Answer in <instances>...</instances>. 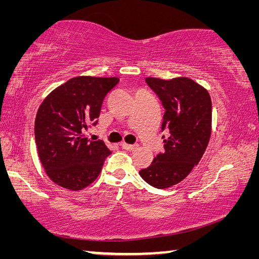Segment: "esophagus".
<instances>
[{"mask_svg":"<svg viewBox=\"0 0 259 259\" xmlns=\"http://www.w3.org/2000/svg\"><path fill=\"white\" fill-rule=\"evenodd\" d=\"M121 146H122V148H123V150H125V151H135L136 148L138 147L137 144H133V145H131V144H125V143L122 144Z\"/></svg>","mask_w":259,"mask_h":259,"instance_id":"esophagus-1","label":"esophagus"}]
</instances>
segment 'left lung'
I'll list each match as a JSON object with an SVG mask.
<instances>
[{
  "mask_svg": "<svg viewBox=\"0 0 259 259\" xmlns=\"http://www.w3.org/2000/svg\"><path fill=\"white\" fill-rule=\"evenodd\" d=\"M165 109L161 130L164 152L139 175L156 188H168L188 176L202 157L211 135V98L208 91L188 77L172 80L147 77Z\"/></svg>",
  "mask_w": 259,
  "mask_h": 259,
  "instance_id": "1",
  "label": "left lung"
}]
</instances>
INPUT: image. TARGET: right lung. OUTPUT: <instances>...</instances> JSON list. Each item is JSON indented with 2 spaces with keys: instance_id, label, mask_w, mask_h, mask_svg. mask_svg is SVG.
Wrapping results in <instances>:
<instances>
[{
  "instance_id": "1",
  "label": "right lung",
  "mask_w": 259,
  "mask_h": 259,
  "mask_svg": "<svg viewBox=\"0 0 259 259\" xmlns=\"http://www.w3.org/2000/svg\"><path fill=\"white\" fill-rule=\"evenodd\" d=\"M117 77H73L43 100L35 119V143L48 176L57 185L78 191L96 181L111 151L84 130L98 123L103 100Z\"/></svg>"
}]
</instances>
